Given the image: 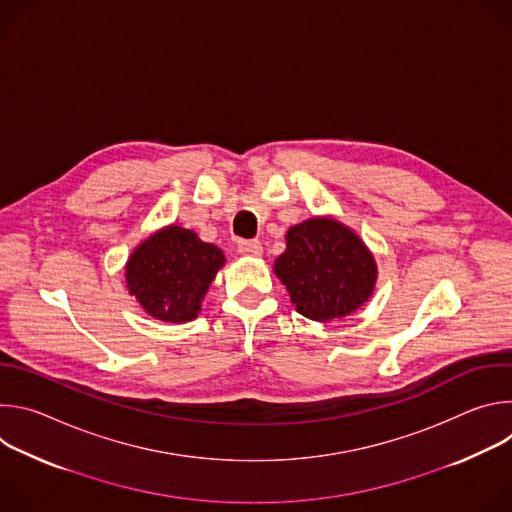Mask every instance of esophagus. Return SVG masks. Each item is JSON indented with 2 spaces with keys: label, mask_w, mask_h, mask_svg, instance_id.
I'll return each mask as SVG.
<instances>
[{
  "label": "esophagus",
  "mask_w": 512,
  "mask_h": 512,
  "mask_svg": "<svg viewBox=\"0 0 512 512\" xmlns=\"http://www.w3.org/2000/svg\"><path fill=\"white\" fill-rule=\"evenodd\" d=\"M237 251L243 253V255H253V257H257V255L263 253V245H261V241H257V239H253V241H239Z\"/></svg>",
  "instance_id": "obj_1"
}]
</instances>
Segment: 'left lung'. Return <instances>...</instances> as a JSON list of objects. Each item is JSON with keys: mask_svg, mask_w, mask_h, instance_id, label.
Masks as SVG:
<instances>
[{"mask_svg": "<svg viewBox=\"0 0 512 512\" xmlns=\"http://www.w3.org/2000/svg\"><path fill=\"white\" fill-rule=\"evenodd\" d=\"M285 239L287 249L275 259V273L302 316L328 322L371 298L377 265L350 229L332 218H310L291 227Z\"/></svg>", "mask_w": 512, "mask_h": 512, "instance_id": "left-lung-1", "label": "left lung"}]
</instances>
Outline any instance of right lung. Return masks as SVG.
I'll use <instances>...</instances> for the list:
<instances>
[{
	"instance_id": "obj_1",
	"label": "right lung",
	"mask_w": 512,
	"mask_h": 512,
	"mask_svg": "<svg viewBox=\"0 0 512 512\" xmlns=\"http://www.w3.org/2000/svg\"><path fill=\"white\" fill-rule=\"evenodd\" d=\"M225 255L192 231L168 227L141 243L125 267L127 287L141 308L164 322H188L200 312Z\"/></svg>"
}]
</instances>
